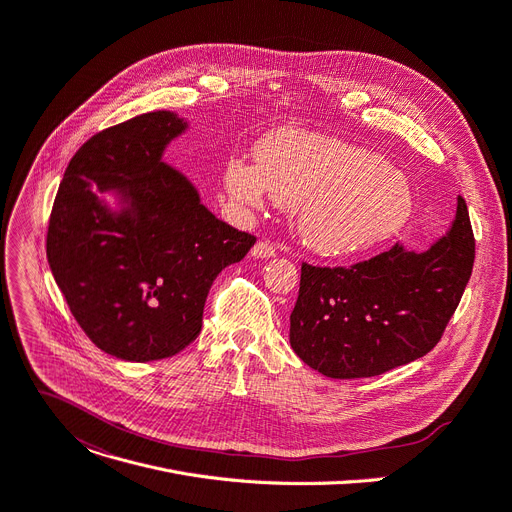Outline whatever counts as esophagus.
<instances>
[{
  "label": "esophagus",
  "instance_id": "esophagus-1",
  "mask_svg": "<svg viewBox=\"0 0 512 512\" xmlns=\"http://www.w3.org/2000/svg\"><path fill=\"white\" fill-rule=\"evenodd\" d=\"M275 255V247L271 245V243H267V241H259L253 249H251V257H255V259H269V257H273Z\"/></svg>",
  "mask_w": 512,
  "mask_h": 512
}]
</instances>
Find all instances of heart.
Masks as SVG:
<instances>
[{"label": "heart", "mask_w": 512, "mask_h": 512, "mask_svg": "<svg viewBox=\"0 0 512 512\" xmlns=\"http://www.w3.org/2000/svg\"><path fill=\"white\" fill-rule=\"evenodd\" d=\"M259 165L232 159L228 194L261 208L269 190L296 206L298 235L324 255H355L376 247L408 222L414 196L406 175L365 149L314 132H284L259 147Z\"/></svg>", "instance_id": "1"}]
</instances>
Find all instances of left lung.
Returning <instances> with one entry per match:
<instances>
[{
	"label": "left lung",
	"instance_id": "8db88e82",
	"mask_svg": "<svg viewBox=\"0 0 512 512\" xmlns=\"http://www.w3.org/2000/svg\"><path fill=\"white\" fill-rule=\"evenodd\" d=\"M476 255L468 206L427 251L396 243L351 267L302 263L290 316L296 355L335 380L371 378L427 355L466 290Z\"/></svg>",
	"mask_w": 512,
	"mask_h": 512
}]
</instances>
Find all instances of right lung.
I'll list each match as a JSON object with an SVG mask.
<instances>
[{
	"mask_svg": "<svg viewBox=\"0 0 512 512\" xmlns=\"http://www.w3.org/2000/svg\"><path fill=\"white\" fill-rule=\"evenodd\" d=\"M185 128L183 118L159 110L94 134L69 161L53 204L46 257L55 282L91 343L124 361L188 347L202 331L216 275L255 245L163 163ZM102 193H116L121 210Z\"/></svg>",
	"mask_w": 512,
	"mask_h": 512,
	"instance_id": "obj_1",
	"label": "right lung"
}]
</instances>
